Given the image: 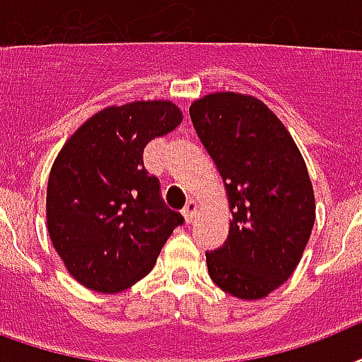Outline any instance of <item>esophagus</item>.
<instances>
[{
  "instance_id": "obj_1",
  "label": "esophagus",
  "mask_w": 362,
  "mask_h": 362,
  "mask_svg": "<svg viewBox=\"0 0 362 362\" xmlns=\"http://www.w3.org/2000/svg\"><path fill=\"white\" fill-rule=\"evenodd\" d=\"M196 211H198V204H196L194 200H189V204H187L183 209L185 221H187V223H190V221L196 217Z\"/></svg>"
}]
</instances>
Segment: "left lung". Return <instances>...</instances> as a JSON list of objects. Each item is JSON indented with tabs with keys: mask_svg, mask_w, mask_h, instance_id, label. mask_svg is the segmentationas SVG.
I'll return each instance as SVG.
<instances>
[{
	"mask_svg": "<svg viewBox=\"0 0 362 362\" xmlns=\"http://www.w3.org/2000/svg\"><path fill=\"white\" fill-rule=\"evenodd\" d=\"M189 113L232 211L226 242L206 253L207 272L228 295L264 298L295 272L315 223L306 162L257 98L213 92L192 102Z\"/></svg>",
	"mask_w": 362,
	"mask_h": 362,
	"instance_id": "left-lung-1",
	"label": "left lung"
}]
</instances>
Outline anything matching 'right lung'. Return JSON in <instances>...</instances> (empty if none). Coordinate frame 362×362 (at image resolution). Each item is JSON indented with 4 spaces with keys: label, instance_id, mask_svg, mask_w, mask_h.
Returning <instances> with one entry per match:
<instances>
[{
    "label": "right lung",
    "instance_id": "right-lung-1",
    "mask_svg": "<svg viewBox=\"0 0 362 362\" xmlns=\"http://www.w3.org/2000/svg\"><path fill=\"white\" fill-rule=\"evenodd\" d=\"M168 100L102 109L56 156L47 187V228L67 272L98 293H119L153 270L183 215L168 209L143 149L181 124Z\"/></svg>",
    "mask_w": 362,
    "mask_h": 362
}]
</instances>
